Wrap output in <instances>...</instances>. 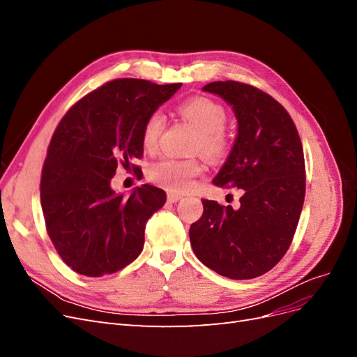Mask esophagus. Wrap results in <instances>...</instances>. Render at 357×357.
Returning a JSON list of instances; mask_svg holds the SVG:
<instances>
[{"instance_id": "1", "label": "esophagus", "mask_w": 357, "mask_h": 357, "mask_svg": "<svg viewBox=\"0 0 357 357\" xmlns=\"http://www.w3.org/2000/svg\"><path fill=\"white\" fill-rule=\"evenodd\" d=\"M180 199H181L180 193H174V192H169V193H168V201H169V202H177V201H180Z\"/></svg>"}]
</instances>
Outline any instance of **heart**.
Wrapping results in <instances>:
<instances>
[{"label":"heart","mask_w":357,"mask_h":357,"mask_svg":"<svg viewBox=\"0 0 357 357\" xmlns=\"http://www.w3.org/2000/svg\"><path fill=\"white\" fill-rule=\"evenodd\" d=\"M180 114L198 129L199 138L197 150L210 159L222 158L228 150V137L223 128L226 125V112L223 107L207 98H192L183 102ZM164 129V116L155 112L147 117L143 126V146L152 150L158 146ZM202 167L197 160H180L165 158L155 162L149 168V178L156 185L172 192H183L192 186L193 178L201 174Z\"/></svg>","instance_id":"b5f03b06"}]
</instances>
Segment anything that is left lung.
Here are the masks:
<instances>
[{
  "label": "left lung",
  "instance_id": "obj_1",
  "mask_svg": "<svg viewBox=\"0 0 357 357\" xmlns=\"http://www.w3.org/2000/svg\"><path fill=\"white\" fill-rule=\"evenodd\" d=\"M202 91L232 107L236 138L214 177L218 186L243 189L240 207L202 199L190 225L193 253L218 274L248 280L268 273L294 238L305 197L301 138L284 107L250 84L213 82Z\"/></svg>",
  "mask_w": 357,
  "mask_h": 357
}]
</instances>
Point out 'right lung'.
<instances>
[{"label": "right lung", "mask_w": 357, "mask_h": 357, "mask_svg": "<svg viewBox=\"0 0 357 357\" xmlns=\"http://www.w3.org/2000/svg\"><path fill=\"white\" fill-rule=\"evenodd\" d=\"M181 83L117 79L62 117L41 172L40 198L62 261L86 277L117 273L142 253L147 220L167 193L152 185L131 195L112 188L116 168L143 156V126ZM135 169V168H134Z\"/></svg>", "instance_id": "obj_1"}]
</instances>
